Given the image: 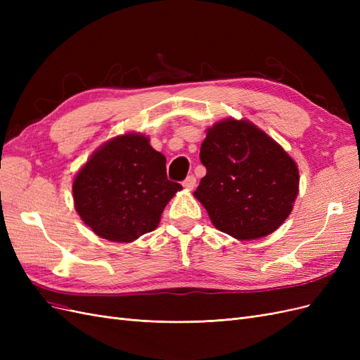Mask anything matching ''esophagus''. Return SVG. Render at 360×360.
<instances>
[{"label": "esophagus", "instance_id": "obj_1", "mask_svg": "<svg viewBox=\"0 0 360 360\" xmlns=\"http://www.w3.org/2000/svg\"><path fill=\"white\" fill-rule=\"evenodd\" d=\"M195 184H197V179H195L193 176H188L183 181V188L188 191H192L195 188Z\"/></svg>", "mask_w": 360, "mask_h": 360}]
</instances>
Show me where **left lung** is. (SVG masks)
Listing matches in <instances>:
<instances>
[{"label":"left lung","instance_id":"left-lung-1","mask_svg":"<svg viewBox=\"0 0 360 360\" xmlns=\"http://www.w3.org/2000/svg\"><path fill=\"white\" fill-rule=\"evenodd\" d=\"M207 174L193 192L217 230L238 240L284 224L299 193V169L275 139L248 120L225 118L201 144Z\"/></svg>","mask_w":360,"mask_h":360}]
</instances>
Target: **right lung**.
<instances>
[{"label": "right lung", "instance_id": "add662e5", "mask_svg": "<svg viewBox=\"0 0 360 360\" xmlns=\"http://www.w3.org/2000/svg\"><path fill=\"white\" fill-rule=\"evenodd\" d=\"M167 159L141 134H124L97 148L73 180L75 209L110 242L130 243L156 230L181 184L167 179Z\"/></svg>", "mask_w": 360, "mask_h": 360}]
</instances>
